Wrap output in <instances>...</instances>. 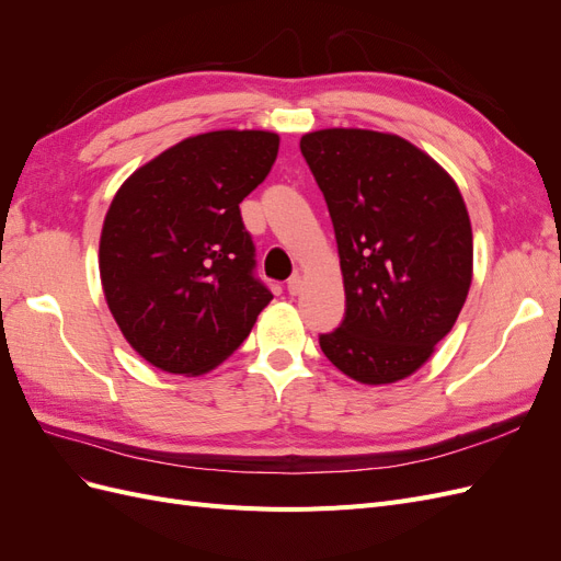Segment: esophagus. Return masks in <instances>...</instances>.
<instances>
[{"mask_svg":"<svg viewBox=\"0 0 561 561\" xmlns=\"http://www.w3.org/2000/svg\"><path fill=\"white\" fill-rule=\"evenodd\" d=\"M301 287H304V280L299 274H295L290 280H287V293H290L293 297H297L301 293Z\"/></svg>","mask_w":561,"mask_h":561,"instance_id":"esophagus-1","label":"esophagus"}]
</instances>
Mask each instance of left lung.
<instances>
[{
	"label": "left lung",
	"mask_w": 561,
	"mask_h": 561,
	"mask_svg": "<svg viewBox=\"0 0 561 561\" xmlns=\"http://www.w3.org/2000/svg\"><path fill=\"white\" fill-rule=\"evenodd\" d=\"M301 154L325 196L346 313L320 348L367 386L407 379L451 332L472 283V227L454 178L393 133L322 128Z\"/></svg>",
	"instance_id": "8db88e82"
}]
</instances>
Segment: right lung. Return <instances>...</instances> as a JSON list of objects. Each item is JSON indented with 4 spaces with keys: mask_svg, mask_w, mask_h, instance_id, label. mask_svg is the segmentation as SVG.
<instances>
[{
    "mask_svg": "<svg viewBox=\"0 0 561 561\" xmlns=\"http://www.w3.org/2000/svg\"><path fill=\"white\" fill-rule=\"evenodd\" d=\"M271 130H210L168 147L114 194L100 233V280L133 351L201 377L239 348L274 299L252 276L239 203L278 157Z\"/></svg>",
    "mask_w": 561,
    "mask_h": 561,
    "instance_id": "right-lung-1",
    "label": "right lung"
}]
</instances>
